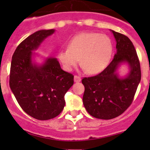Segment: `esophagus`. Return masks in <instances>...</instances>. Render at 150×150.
Segmentation results:
<instances>
[{"instance_id": "esophagus-1", "label": "esophagus", "mask_w": 150, "mask_h": 150, "mask_svg": "<svg viewBox=\"0 0 150 150\" xmlns=\"http://www.w3.org/2000/svg\"><path fill=\"white\" fill-rule=\"evenodd\" d=\"M81 81V77L78 76V75H75V76H74V81H75V82H80Z\"/></svg>"}]
</instances>
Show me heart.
<instances>
[{"label": "heart", "mask_w": 150, "mask_h": 150, "mask_svg": "<svg viewBox=\"0 0 150 150\" xmlns=\"http://www.w3.org/2000/svg\"><path fill=\"white\" fill-rule=\"evenodd\" d=\"M112 44L110 38L96 33L77 35L69 42L68 48L61 50L58 58L66 70H71L81 62L88 73L102 72L110 63Z\"/></svg>", "instance_id": "heart-1"}]
</instances>
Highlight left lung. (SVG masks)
I'll return each mask as SVG.
<instances>
[{"label":"left lung","instance_id":"8db88e82","mask_svg":"<svg viewBox=\"0 0 150 150\" xmlns=\"http://www.w3.org/2000/svg\"><path fill=\"white\" fill-rule=\"evenodd\" d=\"M111 31L117 49L112 61L99 75L82 80L85 108L91 116L103 120L115 118L129 107L142 76L139 60L132 42L121 33ZM122 64L129 67V72L122 78L117 73Z\"/></svg>","mask_w":150,"mask_h":150}]
</instances>
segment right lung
<instances>
[{
	"instance_id": "add662e5",
	"label": "right lung",
	"mask_w": 150,
	"mask_h": 150,
	"mask_svg": "<svg viewBox=\"0 0 150 150\" xmlns=\"http://www.w3.org/2000/svg\"><path fill=\"white\" fill-rule=\"evenodd\" d=\"M54 32L41 30L28 36L16 48L11 64V91L22 110L40 120L52 119L62 112L64 95L74 83L73 75L62 69L57 58H46L42 64L33 62V51Z\"/></svg>"
}]
</instances>
